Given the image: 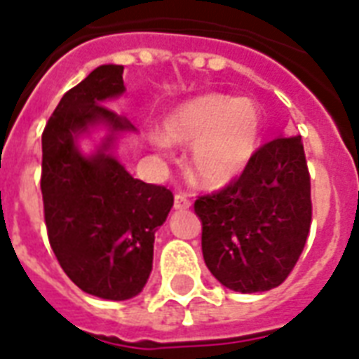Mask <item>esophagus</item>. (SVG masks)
Segmentation results:
<instances>
[{"instance_id": "1", "label": "esophagus", "mask_w": 359, "mask_h": 359, "mask_svg": "<svg viewBox=\"0 0 359 359\" xmlns=\"http://www.w3.org/2000/svg\"><path fill=\"white\" fill-rule=\"evenodd\" d=\"M173 207H175V210L188 209V207H190V199L186 198V196H180V194H177V196H175Z\"/></svg>"}]
</instances>
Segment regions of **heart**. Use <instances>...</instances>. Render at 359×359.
I'll return each mask as SVG.
<instances>
[{"instance_id":"obj_1","label":"heart","mask_w":359,"mask_h":359,"mask_svg":"<svg viewBox=\"0 0 359 359\" xmlns=\"http://www.w3.org/2000/svg\"><path fill=\"white\" fill-rule=\"evenodd\" d=\"M264 118L252 100L228 94L198 95L173 107L152 135L156 149L190 147L186 171L207 190L226 188L245 173L262 139Z\"/></svg>"}]
</instances>
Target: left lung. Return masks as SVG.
Returning <instances> with one entry per match:
<instances>
[{
	"label": "left lung",
	"mask_w": 359,
	"mask_h": 359,
	"mask_svg": "<svg viewBox=\"0 0 359 359\" xmlns=\"http://www.w3.org/2000/svg\"><path fill=\"white\" fill-rule=\"evenodd\" d=\"M201 250L226 288H277L297 264L311 229V177L301 137H278L254 154L245 173L194 205Z\"/></svg>",
	"instance_id": "8db88e82"
}]
</instances>
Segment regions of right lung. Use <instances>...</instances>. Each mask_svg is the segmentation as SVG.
Instances as JSON below:
<instances>
[{"instance_id": "obj_1", "label": "right lung", "mask_w": 359, "mask_h": 359, "mask_svg": "<svg viewBox=\"0 0 359 359\" xmlns=\"http://www.w3.org/2000/svg\"><path fill=\"white\" fill-rule=\"evenodd\" d=\"M124 65L95 67L60 100L43 131L41 191L48 241L73 283L101 299L143 292L152 271L154 235L168 220L173 194L133 179L116 144L135 133L105 101L126 94ZM102 137L90 153L82 138Z\"/></svg>"}]
</instances>
